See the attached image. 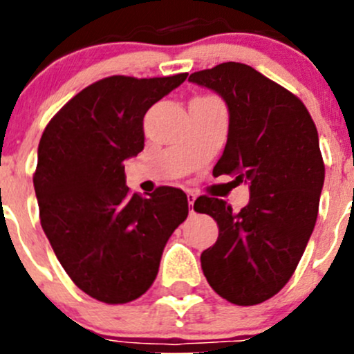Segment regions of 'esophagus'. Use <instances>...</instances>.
I'll return each mask as SVG.
<instances>
[{
    "instance_id": "34e87169",
    "label": "esophagus",
    "mask_w": 354,
    "mask_h": 354,
    "mask_svg": "<svg viewBox=\"0 0 354 354\" xmlns=\"http://www.w3.org/2000/svg\"><path fill=\"white\" fill-rule=\"evenodd\" d=\"M187 198H188V203H190V205H192L190 214H192V216H194V214H195V210H194V203H195V200H197V195H195L194 192H188V194H187Z\"/></svg>"
}]
</instances>
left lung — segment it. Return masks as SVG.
Segmentation results:
<instances>
[{"mask_svg": "<svg viewBox=\"0 0 354 354\" xmlns=\"http://www.w3.org/2000/svg\"><path fill=\"white\" fill-rule=\"evenodd\" d=\"M216 91L230 109V133L214 176L233 174L250 183L240 212L224 200L202 195L197 212L209 214L219 238L202 253L210 288L240 306L281 291L310 240L326 166L308 109L292 92L243 63H221L188 78Z\"/></svg>", "mask_w": 354, "mask_h": 354, "instance_id": "left-lung-1", "label": "left lung"}]
</instances>
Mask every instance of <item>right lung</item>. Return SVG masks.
Wrapping results in <instances>:
<instances>
[{
	"label": "right lung",
	"mask_w": 354,
	"mask_h": 354,
	"mask_svg": "<svg viewBox=\"0 0 354 354\" xmlns=\"http://www.w3.org/2000/svg\"><path fill=\"white\" fill-rule=\"evenodd\" d=\"M188 73L94 82L44 128L34 188L41 226L70 279L108 305L140 298L154 283L160 255L187 219L180 188L149 197L124 185V160L144 151V116Z\"/></svg>",
	"instance_id": "1"
}]
</instances>
